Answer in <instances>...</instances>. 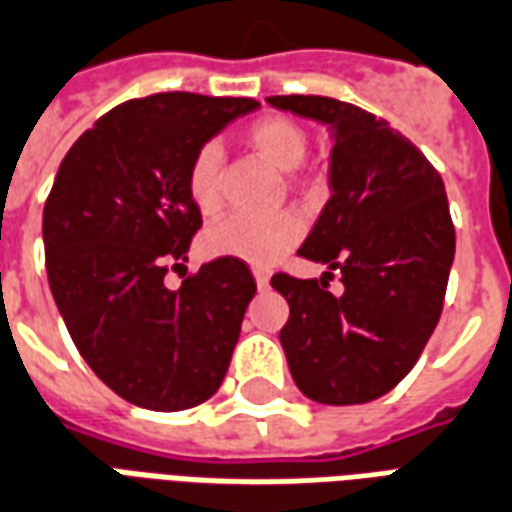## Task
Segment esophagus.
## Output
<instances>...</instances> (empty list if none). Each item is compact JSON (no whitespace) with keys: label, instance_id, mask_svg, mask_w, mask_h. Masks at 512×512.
I'll use <instances>...</instances> for the list:
<instances>
[{"label":"esophagus","instance_id":"34e87169","mask_svg":"<svg viewBox=\"0 0 512 512\" xmlns=\"http://www.w3.org/2000/svg\"><path fill=\"white\" fill-rule=\"evenodd\" d=\"M252 274H255L257 288L266 290L268 288V279H271V271H268V268H252Z\"/></svg>","mask_w":512,"mask_h":512}]
</instances>
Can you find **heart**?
Instances as JSON below:
<instances>
[{
  "instance_id": "b5f03b06",
  "label": "heart",
  "mask_w": 512,
  "mask_h": 512,
  "mask_svg": "<svg viewBox=\"0 0 512 512\" xmlns=\"http://www.w3.org/2000/svg\"><path fill=\"white\" fill-rule=\"evenodd\" d=\"M244 142L279 172H293L307 156V131L288 117H260L246 128ZM186 189L194 208L205 216L222 205V153L216 145H202L189 161ZM304 235V219L296 211L271 216L230 213L213 222L202 235V249L211 257H233L249 266H274Z\"/></svg>"
}]
</instances>
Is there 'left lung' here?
I'll list each match as a JSON object with an SVG mask.
<instances>
[{"mask_svg":"<svg viewBox=\"0 0 512 512\" xmlns=\"http://www.w3.org/2000/svg\"><path fill=\"white\" fill-rule=\"evenodd\" d=\"M266 101L334 139L332 197L299 249L326 271L271 279L290 307L279 332L290 376L315 403H370L408 376L439 323L455 257L447 191L417 145L359 106L323 95ZM334 273L340 297L328 290Z\"/></svg>","mask_w":512,"mask_h":512,"instance_id":"obj_1","label":"left lung"}]
</instances>
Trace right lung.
<instances>
[{
	"label": "right lung",
	"mask_w": 512,
	"mask_h": 512,
	"mask_svg": "<svg viewBox=\"0 0 512 512\" xmlns=\"http://www.w3.org/2000/svg\"><path fill=\"white\" fill-rule=\"evenodd\" d=\"M252 98L158 93L115 106L62 158L43 208L51 296L71 340L112 392L183 411L222 386L255 277L233 257L164 285L202 216L186 189L191 156Z\"/></svg>",
	"instance_id": "1"
}]
</instances>
